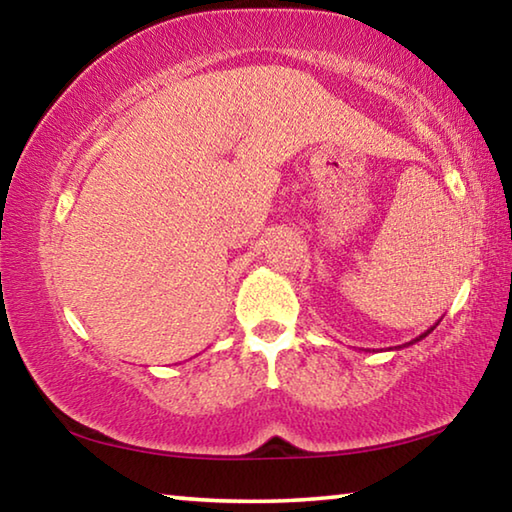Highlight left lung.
Returning a JSON list of instances; mask_svg holds the SVG:
<instances>
[{"mask_svg":"<svg viewBox=\"0 0 512 512\" xmlns=\"http://www.w3.org/2000/svg\"><path fill=\"white\" fill-rule=\"evenodd\" d=\"M438 325V323H436ZM436 325H433V327H429L427 329V332H424V334H420V336H415V339L413 341H409V343H404V345H397V350H400V348H409V345H413V343H418V341H422L424 339V336H429L431 332H433V329H436Z\"/></svg>","mask_w":512,"mask_h":512,"instance_id":"left-lung-1","label":"left lung"}]
</instances>
